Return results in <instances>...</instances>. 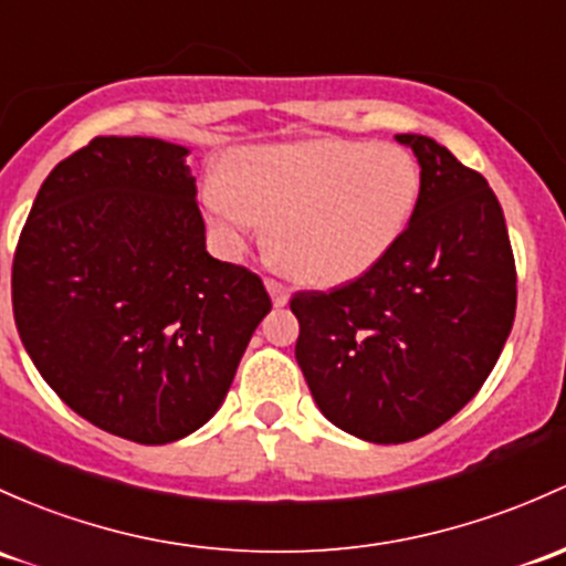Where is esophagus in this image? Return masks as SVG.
Segmentation results:
<instances>
[{
	"instance_id": "34e87169",
	"label": "esophagus",
	"mask_w": 566,
	"mask_h": 566,
	"mask_svg": "<svg viewBox=\"0 0 566 566\" xmlns=\"http://www.w3.org/2000/svg\"><path fill=\"white\" fill-rule=\"evenodd\" d=\"M265 287H268V293H271L273 306H287L290 293L282 282H276V279H265Z\"/></svg>"
}]
</instances>
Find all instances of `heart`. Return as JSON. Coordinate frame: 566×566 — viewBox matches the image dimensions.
Wrapping results in <instances>:
<instances>
[{
	"label": "heart",
	"instance_id": "1",
	"mask_svg": "<svg viewBox=\"0 0 566 566\" xmlns=\"http://www.w3.org/2000/svg\"><path fill=\"white\" fill-rule=\"evenodd\" d=\"M420 195V168L396 143L312 140L247 148L206 189L224 235L273 224L276 263L312 284L360 276L390 252Z\"/></svg>",
	"mask_w": 566,
	"mask_h": 566
}]
</instances>
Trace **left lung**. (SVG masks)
Returning a JSON list of instances; mask_svg holds the SVG:
<instances>
[{
    "mask_svg": "<svg viewBox=\"0 0 566 566\" xmlns=\"http://www.w3.org/2000/svg\"><path fill=\"white\" fill-rule=\"evenodd\" d=\"M409 224L379 263L290 298L295 358L319 412L353 437L401 444L483 388L513 331L518 276L502 206L478 170L426 135Z\"/></svg>",
    "mask_w": 566,
    "mask_h": 566,
    "instance_id": "1",
    "label": "left lung"
}]
</instances>
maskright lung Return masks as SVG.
<instances>
[{"mask_svg":"<svg viewBox=\"0 0 566 566\" xmlns=\"http://www.w3.org/2000/svg\"><path fill=\"white\" fill-rule=\"evenodd\" d=\"M187 154L94 138L48 174L13 258L15 328L38 371L138 444L198 431L271 312L258 273L206 252Z\"/></svg>","mask_w":566,"mask_h":566,"instance_id":"add662e5","label":"right lung"}]
</instances>
